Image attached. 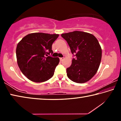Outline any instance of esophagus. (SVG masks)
Returning a JSON list of instances; mask_svg holds the SVG:
<instances>
[{"instance_id":"1","label":"esophagus","mask_w":121,"mask_h":121,"mask_svg":"<svg viewBox=\"0 0 121 121\" xmlns=\"http://www.w3.org/2000/svg\"><path fill=\"white\" fill-rule=\"evenodd\" d=\"M63 59H64V58H60V60L61 61H62L63 60Z\"/></svg>"}]
</instances>
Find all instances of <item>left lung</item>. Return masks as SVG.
I'll return each instance as SVG.
<instances>
[{
	"label": "left lung",
	"instance_id": "obj_1",
	"mask_svg": "<svg viewBox=\"0 0 121 121\" xmlns=\"http://www.w3.org/2000/svg\"><path fill=\"white\" fill-rule=\"evenodd\" d=\"M61 36L76 56L67 68V76L77 83L89 81L97 72L101 62L102 50L97 39L91 34L79 31L62 34Z\"/></svg>",
	"mask_w": 121,
	"mask_h": 121
}]
</instances>
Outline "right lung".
<instances>
[{
	"mask_svg": "<svg viewBox=\"0 0 121 121\" xmlns=\"http://www.w3.org/2000/svg\"><path fill=\"white\" fill-rule=\"evenodd\" d=\"M58 34L36 32L28 34L17 44V62L23 74L36 83L45 82L54 75L59 58L52 57V45Z\"/></svg>",
	"mask_w": 121,
	"mask_h": 121,
	"instance_id": "add662e5",
	"label": "right lung"
}]
</instances>
